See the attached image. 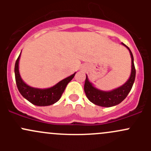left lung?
Masks as SVG:
<instances>
[{
    "label": "left lung",
    "mask_w": 151,
    "mask_h": 151,
    "mask_svg": "<svg viewBox=\"0 0 151 151\" xmlns=\"http://www.w3.org/2000/svg\"><path fill=\"white\" fill-rule=\"evenodd\" d=\"M121 44L129 50L131 55L132 71H131L130 77H129V80L119 88H115L110 91H104L94 87L93 85L88 80V76L86 75L84 91L87 98L94 104L104 106V107H110V106L119 104L121 101H123L126 98L129 93L132 90V86L134 83L135 76H136V70H135L134 64V57L130 49L123 43Z\"/></svg>",
    "instance_id": "1"
}]
</instances>
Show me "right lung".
Listing matches in <instances>:
<instances>
[{
  "label": "right lung",
  "mask_w": 151,
  "mask_h": 151,
  "mask_svg": "<svg viewBox=\"0 0 151 151\" xmlns=\"http://www.w3.org/2000/svg\"><path fill=\"white\" fill-rule=\"evenodd\" d=\"M20 55L21 52L15 63L14 74L17 86L21 95L25 99L36 106H49L57 102L64 92L66 85L74 78L76 72L72 75L62 80L51 88L45 89L33 88L27 85L20 77L19 71V60Z\"/></svg>",
  "instance_id": "right-lung-1"
}]
</instances>
